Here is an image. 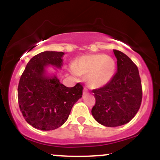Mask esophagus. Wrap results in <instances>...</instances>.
I'll use <instances>...</instances> for the list:
<instances>
[{
    "mask_svg": "<svg viewBox=\"0 0 160 160\" xmlns=\"http://www.w3.org/2000/svg\"><path fill=\"white\" fill-rule=\"evenodd\" d=\"M88 92H89L88 89H86V88H84V89H83V94H87Z\"/></svg>",
    "mask_w": 160,
    "mask_h": 160,
    "instance_id": "esophagus-1",
    "label": "esophagus"
}]
</instances>
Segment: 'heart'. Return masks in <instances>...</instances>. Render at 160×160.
Segmentation results:
<instances>
[{
    "label": "heart",
    "mask_w": 160,
    "mask_h": 160,
    "mask_svg": "<svg viewBox=\"0 0 160 160\" xmlns=\"http://www.w3.org/2000/svg\"><path fill=\"white\" fill-rule=\"evenodd\" d=\"M116 63L111 56L104 54L83 56L74 64V74L87 76V82L92 89L101 88L111 80L114 75Z\"/></svg>",
    "instance_id": "1"
}]
</instances>
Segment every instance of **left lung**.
<instances>
[{
    "instance_id": "8db88e82",
    "label": "left lung",
    "mask_w": 160,
    "mask_h": 160,
    "mask_svg": "<svg viewBox=\"0 0 160 160\" xmlns=\"http://www.w3.org/2000/svg\"><path fill=\"white\" fill-rule=\"evenodd\" d=\"M117 71L103 87L94 89L95 104L92 115L98 123L116 127L128 123L138 111L142 88L138 69L123 52L113 50Z\"/></svg>"
}]
</instances>
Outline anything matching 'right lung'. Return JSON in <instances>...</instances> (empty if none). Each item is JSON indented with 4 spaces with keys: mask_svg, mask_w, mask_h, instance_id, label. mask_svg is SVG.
I'll return each mask as SVG.
<instances>
[{
    "mask_svg": "<svg viewBox=\"0 0 160 160\" xmlns=\"http://www.w3.org/2000/svg\"><path fill=\"white\" fill-rule=\"evenodd\" d=\"M63 52L45 51L34 56L27 64L18 86L19 108L26 122L33 127L49 131L62 126L74 104L82 97L80 83L66 87L60 82L56 69L63 66ZM54 67L56 72L49 73Z\"/></svg>",
    "mask_w": 160,
    "mask_h": 160,
    "instance_id": "right-lung-1",
    "label": "right lung"
}]
</instances>
